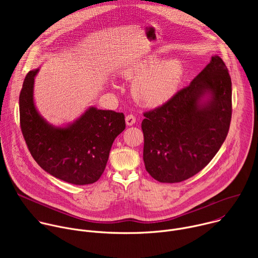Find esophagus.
Instances as JSON below:
<instances>
[{
	"label": "esophagus",
	"instance_id": "esophagus-1",
	"mask_svg": "<svg viewBox=\"0 0 258 258\" xmlns=\"http://www.w3.org/2000/svg\"><path fill=\"white\" fill-rule=\"evenodd\" d=\"M135 122H136V117H135L133 114H130V115H127V116L125 117V123H126V125L132 126V125L135 124Z\"/></svg>",
	"mask_w": 258,
	"mask_h": 258
}]
</instances>
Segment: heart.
Returning <instances> with one entry per match:
<instances>
[{
  "mask_svg": "<svg viewBox=\"0 0 258 258\" xmlns=\"http://www.w3.org/2000/svg\"><path fill=\"white\" fill-rule=\"evenodd\" d=\"M122 76L135 82L133 93L139 103L146 107H158L177 93L183 77V65L177 58L162 61L152 54L125 66Z\"/></svg>",
  "mask_w": 258,
  "mask_h": 258,
  "instance_id": "heart-1",
  "label": "heart"
}]
</instances>
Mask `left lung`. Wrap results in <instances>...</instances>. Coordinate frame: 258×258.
Segmentation results:
<instances>
[{"instance_id":"1","label":"left lung","mask_w":258,"mask_h":258,"mask_svg":"<svg viewBox=\"0 0 258 258\" xmlns=\"http://www.w3.org/2000/svg\"><path fill=\"white\" fill-rule=\"evenodd\" d=\"M143 159L160 182H179L203 169L225 142L232 117V82L219 56L167 103L146 112Z\"/></svg>"}]
</instances>
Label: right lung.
Returning a JSON list of instances; mask_svg holds the SVG:
<instances>
[{
  "mask_svg": "<svg viewBox=\"0 0 258 258\" xmlns=\"http://www.w3.org/2000/svg\"><path fill=\"white\" fill-rule=\"evenodd\" d=\"M39 71L40 67L27 73L19 96L20 125L31 156L46 172L66 182L97 181L114 140L125 128L123 113L90 106L73 121L54 125L34 103V78Z\"/></svg>",
  "mask_w": 258,
  "mask_h": 258,
  "instance_id": "add662e5",
  "label": "right lung"
}]
</instances>
